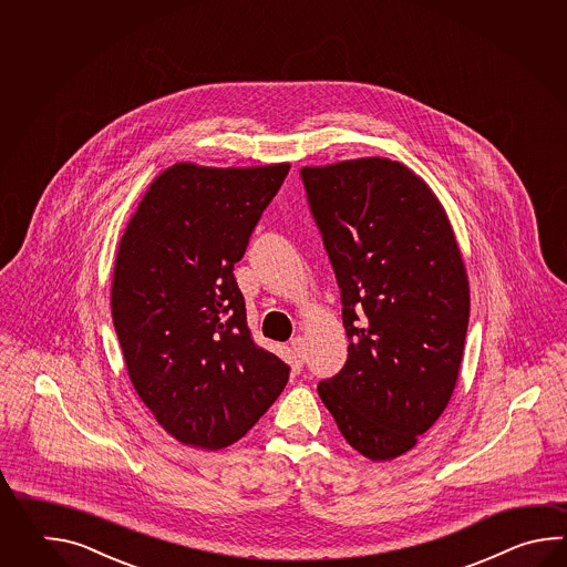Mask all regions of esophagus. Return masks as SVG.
Here are the masks:
<instances>
[{
	"label": "esophagus",
	"instance_id": "esophagus-1",
	"mask_svg": "<svg viewBox=\"0 0 567 567\" xmlns=\"http://www.w3.org/2000/svg\"><path fill=\"white\" fill-rule=\"evenodd\" d=\"M291 350L298 354V359H303V357H306V338H293V340H291Z\"/></svg>",
	"mask_w": 567,
	"mask_h": 567
}]
</instances>
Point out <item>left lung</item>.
Wrapping results in <instances>:
<instances>
[{
    "mask_svg": "<svg viewBox=\"0 0 567 567\" xmlns=\"http://www.w3.org/2000/svg\"><path fill=\"white\" fill-rule=\"evenodd\" d=\"M301 181L350 340L347 364L318 395L364 458H398L458 381L471 288L456 235L434 190L395 159L303 166Z\"/></svg>",
    "mask_w": 567,
    "mask_h": 567,
    "instance_id": "1",
    "label": "left lung"
}]
</instances>
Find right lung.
Returning <instances> with one entry per match:
<instances>
[{"label": "right lung", "instance_id": "obj_1", "mask_svg": "<svg viewBox=\"0 0 567 567\" xmlns=\"http://www.w3.org/2000/svg\"><path fill=\"white\" fill-rule=\"evenodd\" d=\"M289 164L157 174L121 237L111 313L145 408L184 446L241 440L288 383L259 349L233 267L288 176Z\"/></svg>", "mask_w": 567, "mask_h": 567}]
</instances>
